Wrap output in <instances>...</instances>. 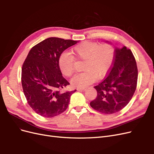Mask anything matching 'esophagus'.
I'll return each mask as SVG.
<instances>
[{
	"label": "esophagus",
	"mask_w": 154,
	"mask_h": 154,
	"mask_svg": "<svg viewBox=\"0 0 154 154\" xmlns=\"http://www.w3.org/2000/svg\"><path fill=\"white\" fill-rule=\"evenodd\" d=\"M87 89V88H77V91H84Z\"/></svg>",
	"instance_id": "34e87169"
}]
</instances>
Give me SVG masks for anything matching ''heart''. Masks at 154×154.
Segmentation results:
<instances>
[{
    "label": "heart",
    "instance_id": "obj_1",
    "mask_svg": "<svg viewBox=\"0 0 154 154\" xmlns=\"http://www.w3.org/2000/svg\"><path fill=\"white\" fill-rule=\"evenodd\" d=\"M72 53L76 58L85 60L83 69L84 72L78 73L71 79V85L74 87L84 88L94 83L96 78L104 76L112 64L114 51L109 44L99 45L94 42L85 41L76 45ZM58 66L62 74L70 77L74 72V57L63 53L58 58Z\"/></svg>",
    "mask_w": 154,
    "mask_h": 154
}]
</instances>
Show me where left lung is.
Returning <instances> with one entry per match:
<instances>
[{
  "label": "left lung",
  "mask_w": 154,
  "mask_h": 154,
  "mask_svg": "<svg viewBox=\"0 0 154 154\" xmlns=\"http://www.w3.org/2000/svg\"><path fill=\"white\" fill-rule=\"evenodd\" d=\"M106 42L110 44L108 41ZM137 67L132 51L124 46L114 49V57L108 75L98 85L96 98L90 105L96 110L111 114L122 110L134 94L137 87Z\"/></svg>",
  "instance_id": "1"
}]
</instances>
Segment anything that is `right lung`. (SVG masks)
<instances>
[{
  "label": "right lung",
  "instance_id": "right-lung-1",
  "mask_svg": "<svg viewBox=\"0 0 154 154\" xmlns=\"http://www.w3.org/2000/svg\"><path fill=\"white\" fill-rule=\"evenodd\" d=\"M78 42L51 37L32 47L27 54L22 68V85L27 103L40 116L53 118L62 114L76 91H60L69 83L62 76L58 58Z\"/></svg>",
  "mask_w": 154,
  "mask_h": 154
}]
</instances>
